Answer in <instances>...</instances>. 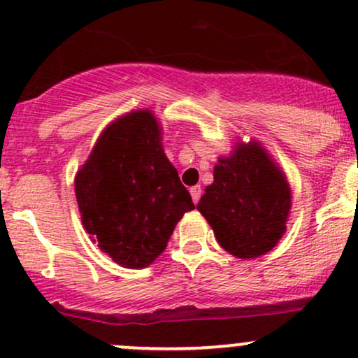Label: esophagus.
I'll return each instance as SVG.
<instances>
[{
	"mask_svg": "<svg viewBox=\"0 0 358 358\" xmlns=\"http://www.w3.org/2000/svg\"><path fill=\"white\" fill-rule=\"evenodd\" d=\"M190 195H192L193 203H199L200 196H202V188H200L199 185H196V187H192L190 188Z\"/></svg>",
	"mask_w": 358,
	"mask_h": 358,
	"instance_id": "obj_1",
	"label": "esophagus"
}]
</instances>
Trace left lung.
Wrapping results in <instances>:
<instances>
[{"mask_svg": "<svg viewBox=\"0 0 358 358\" xmlns=\"http://www.w3.org/2000/svg\"><path fill=\"white\" fill-rule=\"evenodd\" d=\"M219 244L239 259L269 252L286 232L291 190L259 143H237L213 168V183L196 205Z\"/></svg>", "mask_w": 358, "mask_h": 358, "instance_id": "8db88e82", "label": "left lung"}]
</instances>
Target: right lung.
<instances>
[{
  "label": "right lung",
  "instance_id": "obj_1",
  "mask_svg": "<svg viewBox=\"0 0 358 358\" xmlns=\"http://www.w3.org/2000/svg\"><path fill=\"white\" fill-rule=\"evenodd\" d=\"M85 231L122 268L150 266L168 244L192 196L168 162L151 110H133L102 131L76 176Z\"/></svg>",
  "mask_w": 358,
  "mask_h": 358
}]
</instances>
